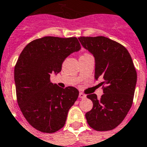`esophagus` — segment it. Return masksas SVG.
Returning <instances> with one entry per match:
<instances>
[{
  "mask_svg": "<svg viewBox=\"0 0 147 147\" xmlns=\"http://www.w3.org/2000/svg\"><path fill=\"white\" fill-rule=\"evenodd\" d=\"M79 98H86V95H85V94H84V93L80 92V94H79Z\"/></svg>",
  "mask_w": 147,
  "mask_h": 147,
  "instance_id": "esophagus-1",
  "label": "esophagus"
}]
</instances>
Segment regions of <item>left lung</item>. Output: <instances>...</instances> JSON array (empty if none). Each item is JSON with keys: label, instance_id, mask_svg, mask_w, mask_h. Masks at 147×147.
Segmentation results:
<instances>
[{"label": "left lung", "instance_id": "1", "mask_svg": "<svg viewBox=\"0 0 147 147\" xmlns=\"http://www.w3.org/2000/svg\"><path fill=\"white\" fill-rule=\"evenodd\" d=\"M84 49L95 57V78H103V95L87 98L93 102L85 114L90 127L96 131H110L125 119L133 102L137 74L129 52L124 46L108 37H80Z\"/></svg>", "mask_w": 147, "mask_h": 147}]
</instances>
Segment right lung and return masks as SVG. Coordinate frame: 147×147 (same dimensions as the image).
<instances>
[{"label": "right lung", "mask_w": 147, "mask_h": 147, "mask_svg": "<svg viewBox=\"0 0 147 147\" xmlns=\"http://www.w3.org/2000/svg\"><path fill=\"white\" fill-rule=\"evenodd\" d=\"M81 49L77 37H44L26 46L15 66L18 104L29 124L45 133L63 128L68 111L78 99L74 87L62 88L50 81L68 55Z\"/></svg>", "instance_id": "obj_1"}]
</instances>
